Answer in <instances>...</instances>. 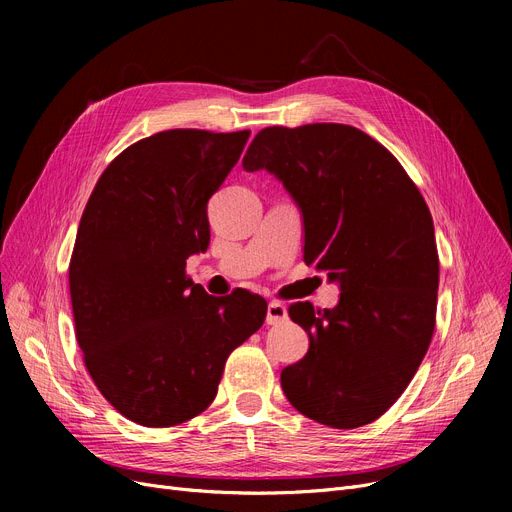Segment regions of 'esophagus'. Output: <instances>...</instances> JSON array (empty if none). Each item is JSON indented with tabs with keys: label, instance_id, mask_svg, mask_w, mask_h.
Segmentation results:
<instances>
[{
	"label": "esophagus",
	"instance_id": "obj_1",
	"mask_svg": "<svg viewBox=\"0 0 512 512\" xmlns=\"http://www.w3.org/2000/svg\"><path fill=\"white\" fill-rule=\"evenodd\" d=\"M288 319V311L282 303H270L267 305V315H265V321L267 326H278L282 324V321Z\"/></svg>",
	"mask_w": 512,
	"mask_h": 512
}]
</instances>
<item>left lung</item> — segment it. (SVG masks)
Wrapping results in <instances>:
<instances>
[{"label": "left lung", "instance_id": "left-lung-1", "mask_svg": "<svg viewBox=\"0 0 512 512\" xmlns=\"http://www.w3.org/2000/svg\"><path fill=\"white\" fill-rule=\"evenodd\" d=\"M242 168L274 174L303 213L305 263L338 282L334 309L294 303L309 351L284 367L290 405L336 429L384 415L419 369L436 326L432 213L398 159L346 124L270 126Z\"/></svg>", "mask_w": 512, "mask_h": 512}]
</instances>
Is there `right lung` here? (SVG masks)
Segmentation results:
<instances>
[{
    "mask_svg": "<svg viewBox=\"0 0 512 512\" xmlns=\"http://www.w3.org/2000/svg\"><path fill=\"white\" fill-rule=\"evenodd\" d=\"M251 130L174 128L124 149L97 180L70 259L76 340L126 419L170 427L203 413L224 365L267 313L259 294L215 299L186 276L209 247L207 201Z\"/></svg>",
    "mask_w": 512,
    "mask_h": 512,
    "instance_id": "obj_1",
    "label": "right lung"
}]
</instances>
